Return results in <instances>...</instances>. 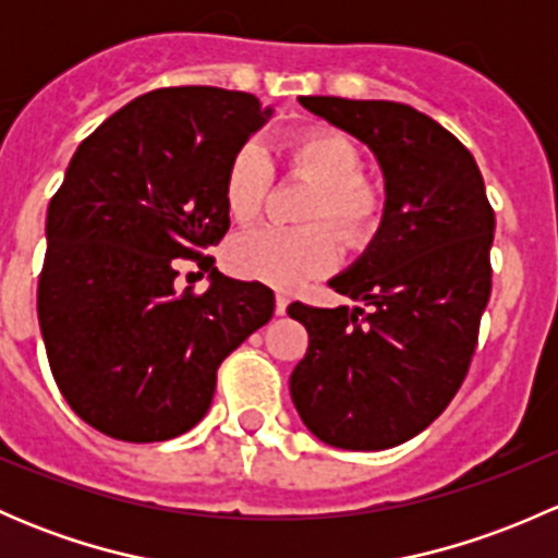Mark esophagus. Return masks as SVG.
Segmentation results:
<instances>
[{"label":"esophagus","mask_w":558,"mask_h":558,"mask_svg":"<svg viewBox=\"0 0 558 558\" xmlns=\"http://www.w3.org/2000/svg\"><path fill=\"white\" fill-rule=\"evenodd\" d=\"M286 307H289V296H286V294L275 296V313L286 315Z\"/></svg>","instance_id":"obj_1"}]
</instances>
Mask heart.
Instances as JSON below:
<instances>
[{
    "instance_id": "b5f03b06",
    "label": "heart",
    "mask_w": 558,
    "mask_h": 558,
    "mask_svg": "<svg viewBox=\"0 0 558 558\" xmlns=\"http://www.w3.org/2000/svg\"><path fill=\"white\" fill-rule=\"evenodd\" d=\"M294 172L315 185L307 218H326L351 243L375 232L380 218V194L362 178L356 145L337 132H302L286 145ZM272 185V161L256 143L232 156L223 178V199L234 221L258 216ZM337 262L335 238L326 227H258L234 238L227 247V267L247 280L291 289L311 275H320Z\"/></svg>"
}]
</instances>
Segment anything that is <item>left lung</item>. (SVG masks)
I'll return each instance as SVG.
<instances>
[{
  "instance_id": "obj_1",
  "label": "left lung",
  "mask_w": 558,
  "mask_h": 558,
  "mask_svg": "<svg viewBox=\"0 0 558 558\" xmlns=\"http://www.w3.org/2000/svg\"><path fill=\"white\" fill-rule=\"evenodd\" d=\"M369 148L384 218L329 280L362 307L289 305L311 335L289 388L302 424L345 451H384L424 432L459 391L492 294L494 210L470 150L435 118L384 99L300 97Z\"/></svg>"
}]
</instances>
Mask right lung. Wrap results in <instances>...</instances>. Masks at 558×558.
Wrapping results in <instances>:
<instances>
[{"label": "right lung", "instance_id": "right-lung-1", "mask_svg": "<svg viewBox=\"0 0 558 558\" xmlns=\"http://www.w3.org/2000/svg\"><path fill=\"white\" fill-rule=\"evenodd\" d=\"M269 116L253 94L159 88L77 145L48 205L37 315L56 386L102 435L189 432L223 359L272 318L267 286L202 256L229 229V161ZM174 257L201 258L205 295L177 289Z\"/></svg>", "mask_w": 558, "mask_h": 558}]
</instances>
